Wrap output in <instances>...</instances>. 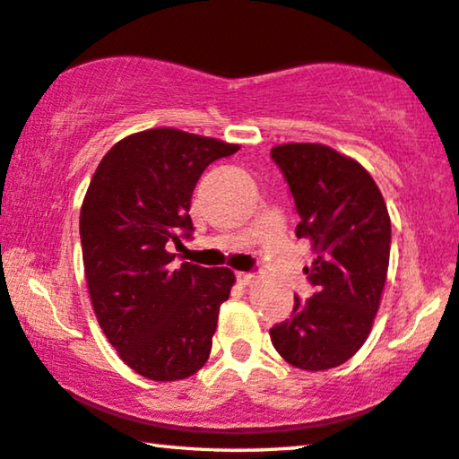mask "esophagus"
Here are the masks:
<instances>
[{
	"mask_svg": "<svg viewBox=\"0 0 459 459\" xmlns=\"http://www.w3.org/2000/svg\"><path fill=\"white\" fill-rule=\"evenodd\" d=\"M236 281L239 285H250L254 281V274L252 273H236Z\"/></svg>",
	"mask_w": 459,
	"mask_h": 459,
	"instance_id": "obj_1",
	"label": "esophagus"
}]
</instances>
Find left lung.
<instances>
[{
  "instance_id": "left-lung-1",
  "label": "left lung",
  "mask_w": 459,
  "mask_h": 459,
  "mask_svg": "<svg viewBox=\"0 0 459 459\" xmlns=\"http://www.w3.org/2000/svg\"><path fill=\"white\" fill-rule=\"evenodd\" d=\"M271 158L295 201V236L316 254L303 266L312 298L271 328L274 349L306 371L338 368L371 333L390 263L392 225L369 172L320 143H285Z\"/></svg>"
}]
</instances>
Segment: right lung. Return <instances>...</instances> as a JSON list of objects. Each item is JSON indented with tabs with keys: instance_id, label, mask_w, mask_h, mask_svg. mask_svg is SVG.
I'll list each match as a JSON object with an SVG mask.
<instances>
[{
	"instance_id": "right-lung-1",
	"label": "right lung",
	"mask_w": 459,
	"mask_h": 459,
	"mask_svg": "<svg viewBox=\"0 0 459 459\" xmlns=\"http://www.w3.org/2000/svg\"><path fill=\"white\" fill-rule=\"evenodd\" d=\"M238 145L178 129L125 137L102 158L80 215L91 306L108 342L139 376L176 382L209 359L234 273L182 263L170 244L193 236L201 174Z\"/></svg>"
}]
</instances>
